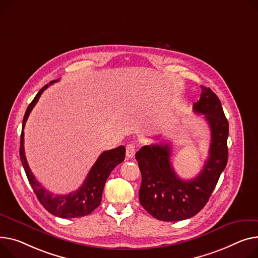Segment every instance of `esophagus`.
<instances>
[{
  "mask_svg": "<svg viewBox=\"0 0 258 258\" xmlns=\"http://www.w3.org/2000/svg\"><path fill=\"white\" fill-rule=\"evenodd\" d=\"M125 153H126V158H128V159L134 158L135 153H136L135 145H134V144H127V145H126V151H125Z\"/></svg>",
  "mask_w": 258,
  "mask_h": 258,
  "instance_id": "34e87169",
  "label": "esophagus"
}]
</instances>
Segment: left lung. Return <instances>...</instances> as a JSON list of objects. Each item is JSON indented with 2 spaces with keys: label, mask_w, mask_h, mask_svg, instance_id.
Wrapping results in <instances>:
<instances>
[{
  "label": "left lung",
  "mask_w": 258,
  "mask_h": 258,
  "mask_svg": "<svg viewBox=\"0 0 258 258\" xmlns=\"http://www.w3.org/2000/svg\"><path fill=\"white\" fill-rule=\"evenodd\" d=\"M201 95L193 106L203 114L211 128L209 159L201 172L193 179L179 178L171 165L169 143L143 146L136 153L142 174L139 200L153 218L175 222L198 214L210 199L228 159V121L218 96L201 86Z\"/></svg>",
  "instance_id": "8db88e82"
}]
</instances>
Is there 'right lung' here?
I'll return each instance as SVG.
<instances>
[{"instance_id": "add662e5", "label": "right lung", "mask_w": 258, "mask_h": 258, "mask_svg": "<svg viewBox=\"0 0 258 258\" xmlns=\"http://www.w3.org/2000/svg\"><path fill=\"white\" fill-rule=\"evenodd\" d=\"M58 81L59 80L51 81L49 82V85L54 84ZM47 87L48 85H45L43 88L39 90V92L36 94L35 97H34L31 104L28 106L27 111L25 113L21 135V161L34 193H35L38 200L48 213L63 219L80 218L87 216L91 214L100 204L101 195L102 191H104L106 180L109 177L111 171L117 165L123 162L125 158V147L121 145L117 148L102 152L98 157L95 164L90 169L84 183L77 191L67 195H54L53 193L45 190V188L36 180L35 176L33 175L32 171L30 170V167L28 165L24 148V128L32 109L35 107L40 95Z\"/></svg>"}]
</instances>
